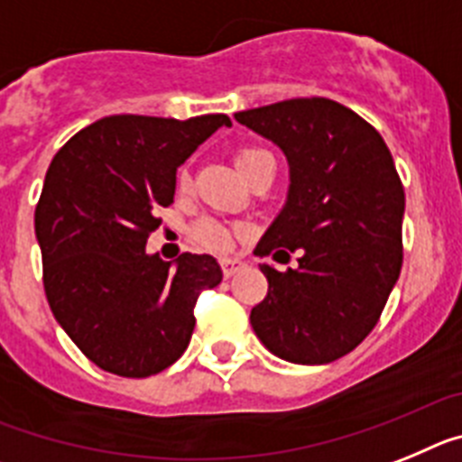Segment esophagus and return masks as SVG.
<instances>
[{"mask_svg": "<svg viewBox=\"0 0 462 462\" xmlns=\"http://www.w3.org/2000/svg\"><path fill=\"white\" fill-rule=\"evenodd\" d=\"M220 267H223V276H226V279H230V276H235L236 272L244 270V263L236 258H223L220 260Z\"/></svg>", "mask_w": 462, "mask_h": 462, "instance_id": "34e87169", "label": "esophagus"}]
</instances>
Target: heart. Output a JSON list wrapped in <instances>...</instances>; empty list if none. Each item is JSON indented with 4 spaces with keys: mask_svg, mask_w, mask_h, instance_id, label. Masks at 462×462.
<instances>
[{
    "mask_svg": "<svg viewBox=\"0 0 462 462\" xmlns=\"http://www.w3.org/2000/svg\"><path fill=\"white\" fill-rule=\"evenodd\" d=\"M270 158L272 155L267 153V151H263V148L244 146L239 148V151H235V167L239 170V174H242L244 179H248L251 171H254L260 162H264V160ZM176 183H179V190H188V188H190V176H188V171H179ZM195 236H198V242L202 244L204 248L216 251V254H223V251H227V248L232 246V230L227 226H223V223H216V220H204V223H199V226L195 227Z\"/></svg>",
    "mask_w": 462,
    "mask_h": 462,
    "instance_id": "heart-1",
    "label": "heart"
}]
</instances>
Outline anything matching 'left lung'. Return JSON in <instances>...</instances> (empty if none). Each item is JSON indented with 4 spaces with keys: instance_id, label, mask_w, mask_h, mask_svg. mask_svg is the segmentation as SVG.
<instances>
[{
    "instance_id": "left-lung-1",
    "label": "left lung",
    "mask_w": 462,
    "mask_h": 462,
    "mask_svg": "<svg viewBox=\"0 0 462 462\" xmlns=\"http://www.w3.org/2000/svg\"><path fill=\"white\" fill-rule=\"evenodd\" d=\"M283 151L286 204L255 246L267 298L251 326L267 351L295 365H326L376 326L402 267L404 188L379 132L326 97L286 99L235 114Z\"/></svg>"
}]
</instances>
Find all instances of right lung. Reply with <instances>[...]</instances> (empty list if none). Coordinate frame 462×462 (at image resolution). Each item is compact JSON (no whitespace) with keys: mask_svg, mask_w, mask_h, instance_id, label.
<instances>
[{"mask_svg":"<svg viewBox=\"0 0 462 462\" xmlns=\"http://www.w3.org/2000/svg\"><path fill=\"white\" fill-rule=\"evenodd\" d=\"M226 114L188 120L106 116L76 132L48 167L34 232L55 320L92 363L118 376L158 374L181 358L195 300L218 286L211 255L148 254L155 211L174 202L176 170Z\"/></svg>","mask_w":462,"mask_h":462,"instance_id":"obj_1","label":"right lung"}]
</instances>
